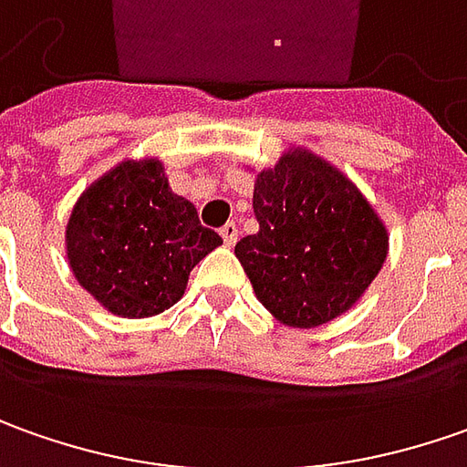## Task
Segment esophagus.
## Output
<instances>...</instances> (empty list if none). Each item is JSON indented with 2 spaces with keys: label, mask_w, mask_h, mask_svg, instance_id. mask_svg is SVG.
Listing matches in <instances>:
<instances>
[{
  "label": "esophagus",
  "mask_w": 467,
  "mask_h": 467,
  "mask_svg": "<svg viewBox=\"0 0 467 467\" xmlns=\"http://www.w3.org/2000/svg\"><path fill=\"white\" fill-rule=\"evenodd\" d=\"M219 234L224 237L227 245H234V243H237V224H234V222H227V224L219 230Z\"/></svg>",
  "instance_id": "obj_1"
}]
</instances>
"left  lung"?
<instances>
[{
	"mask_svg": "<svg viewBox=\"0 0 467 467\" xmlns=\"http://www.w3.org/2000/svg\"><path fill=\"white\" fill-rule=\"evenodd\" d=\"M253 212L258 233L234 255L284 326L315 328L344 315L385 264L388 230L375 209L344 172L305 150L258 172Z\"/></svg>",
	"mask_w": 467,
	"mask_h": 467,
	"instance_id": "left-lung-1",
	"label": "left lung"
}]
</instances>
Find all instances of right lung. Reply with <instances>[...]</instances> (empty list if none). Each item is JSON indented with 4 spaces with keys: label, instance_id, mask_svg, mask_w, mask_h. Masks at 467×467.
<instances>
[{
    "label": "right lung",
    "instance_id": "right-lung-1",
    "mask_svg": "<svg viewBox=\"0 0 467 467\" xmlns=\"http://www.w3.org/2000/svg\"><path fill=\"white\" fill-rule=\"evenodd\" d=\"M222 245L172 193L160 160H126L74 203L67 255L77 282L121 317H150L183 297L191 268Z\"/></svg>",
    "mask_w": 467,
    "mask_h": 467
}]
</instances>
